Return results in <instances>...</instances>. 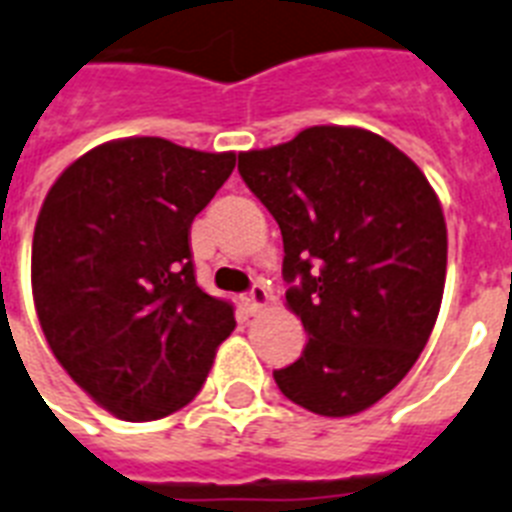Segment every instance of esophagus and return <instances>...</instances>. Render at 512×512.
<instances>
[{"mask_svg": "<svg viewBox=\"0 0 512 512\" xmlns=\"http://www.w3.org/2000/svg\"><path fill=\"white\" fill-rule=\"evenodd\" d=\"M266 301H269V293H266V287L259 285V282H256V285H253L246 295H243V303H246L251 311H259V308H264Z\"/></svg>", "mask_w": 512, "mask_h": 512, "instance_id": "34e87169", "label": "esophagus"}]
</instances>
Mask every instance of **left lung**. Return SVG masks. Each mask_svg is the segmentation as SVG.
<instances>
[{"label":"left lung","instance_id":"1","mask_svg":"<svg viewBox=\"0 0 512 512\" xmlns=\"http://www.w3.org/2000/svg\"><path fill=\"white\" fill-rule=\"evenodd\" d=\"M238 170L280 225L287 308L308 332L274 382L319 416L366 411L411 371L437 322L447 272L437 193L382 135L342 125L243 151Z\"/></svg>","mask_w":512,"mask_h":512}]
</instances>
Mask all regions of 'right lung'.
<instances>
[{"mask_svg":"<svg viewBox=\"0 0 512 512\" xmlns=\"http://www.w3.org/2000/svg\"><path fill=\"white\" fill-rule=\"evenodd\" d=\"M235 170L164 138H120L75 159L33 230V303L54 358L122 421L180 411L235 329L196 282L190 225Z\"/></svg>","mask_w":512,"mask_h":512,"instance_id":"obj_1","label":"right lung"}]
</instances>
